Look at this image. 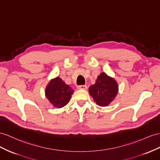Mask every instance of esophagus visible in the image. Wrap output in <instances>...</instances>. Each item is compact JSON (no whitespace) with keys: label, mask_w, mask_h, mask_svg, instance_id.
Wrapping results in <instances>:
<instances>
[{"label":"esophagus","mask_w":160,"mask_h":160,"mask_svg":"<svg viewBox=\"0 0 160 160\" xmlns=\"http://www.w3.org/2000/svg\"><path fill=\"white\" fill-rule=\"evenodd\" d=\"M78 89L86 90V89L87 88V87L86 85H80V86H78Z\"/></svg>","instance_id":"obj_1"}]
</instances>
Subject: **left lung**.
<instances>
[{
    "instance_id": "1",
    "label": "left lung",
    "mask_w": 160,
    "mask_h": 160,
    "mask_svg": "<svg viewBox=\"0 0 160 160\" xmlns=\"http://www.w3.org/2000/svg\"><path fill=\"white\" fill-rule=\"evenodd\" d=\"M88 91L97 105L105 107L115 99L118 86L115 80L103 72L97 77L95 84L89 87Z\"/></svg>"
}]
</instances>
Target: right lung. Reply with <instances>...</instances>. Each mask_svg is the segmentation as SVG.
<instances>
[{"label": "right lung", "instance_id": "obj_1", "mask_svg": "<svg viewBox=\"0 0 160 160\" xmlns=\"http://www.w3.org/2000/svg\"><path fill=\"white\" fill-rule=\"evenodd\" d=\"M73 93V90L59 77L49 82L45 90V95L48 101L54 107L58 108L68 103Z\"/></svg>", "mask_w": 160, "mask_h": 160}]
</instances>
